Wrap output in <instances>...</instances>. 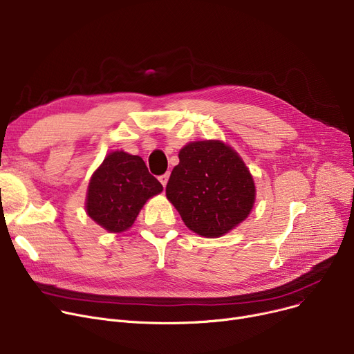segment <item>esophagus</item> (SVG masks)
I'll return each mask as SVG.
<instances>
[{
    "label": "esophagus",
    "mask_w": 354,
    "mask_h": 354,
    "mask_svg": "<svg viewBox=\"0 0 354 354\" xmlns=\"http://www.w3.org/2000/svg\"><path fill=\"white\" fill-rule=\"evenodd\" d=\"M167 179H169V172H166V174H163V175L159 176V180H160V183L163 185V187H166Z\"/></svg>",
    "instance_id": "esophagus-1"
}]
</instances>
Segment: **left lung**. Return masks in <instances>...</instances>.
Listing matches in <instances>:
<instances>
[{
  "label": "left lung",
  "mask_w": 354,
  "mask_h": 354,
  "mask_svg": "<svg viewBox=\"0 0 354 354\" xmlns=\"http://www.w3.org/2000/svg\"><path fill=\"white\" fill-rule=\"evenodd\" d=\"M166 196L191 231L218 238L248 216L255 187L248 167L230 146L202 140L180 149Z\"/></svg>",
  "instance_id": "8db88e82"
}]
</instances>
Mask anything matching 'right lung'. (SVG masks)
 I'll return each instance as SVG.
<instances>
[{"label":"right lung","instance_id":"1","mask_svg":"<svg viewBox=\"0 0 354 354\" xmlns=\"http://www.w3.org/2000/svg\"><path fill=\"white\" fill-rule=\"evenodd\" d=\"M162 189L140 156L116 151L109 153L93 174L86 209L104 230L122 232L132 227L145 202Z\"/></svg>","mask_w":354,"mask_h":354}]
</instances>
